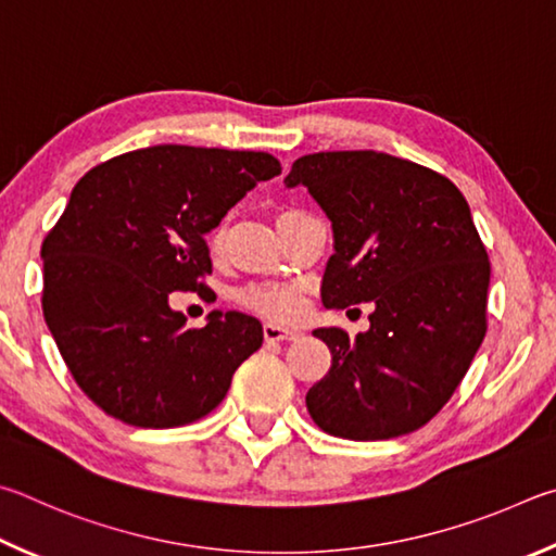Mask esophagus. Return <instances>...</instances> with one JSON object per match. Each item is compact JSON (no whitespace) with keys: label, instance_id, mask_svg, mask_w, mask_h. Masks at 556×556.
Here are the masks:
<instances>
[{"label":"esophagus","instance_id":"1","mask_svg":"<svg viewBox=\"0 0 556 556\" xmlns=\"http://www.w3.org/2000/svg\"><path fill=\"white\" fill-rule=\"evenodd\" d=\"M263 337L268 339V342H290V339H295L298 332L290 327L283 325H276V323H266L263 325Z\"/></svg>","mask_w":556,"mask_h":556}]
</instances>
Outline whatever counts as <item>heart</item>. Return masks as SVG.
<instances>
[{"label": "heart", "instance_id": "1", "mask_svg": "<svg viewBox=\"0 0 556 556\" xmlns=\"http://www.w3.org/2000/svg\"><path fill=\"white\" fill-rule=\"evenodd\" d=\"M237 300L268 319L286 323L303 309V293L293 283H249L237 290Z\"/></svg>", "mask_w": 556, "mask_h": 556}]
</instances>
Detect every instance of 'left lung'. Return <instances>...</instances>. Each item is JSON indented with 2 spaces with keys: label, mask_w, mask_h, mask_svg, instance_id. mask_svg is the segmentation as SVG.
<instances>
[{
  "label": "left lung",
  "mask_w": 556,
  "mask_h": 556,
  "mask_svg": "<svg viewBox=\"0 0 556 556\" xmlns=\"http://www.w3.org/2000/svg\"><path fill=\"white\" fill-rule=\"evenodd\" d=\"M303 185L332 222L323 305L371 303V327L349 339L319 327L332 368L307 391L317 427L356 442L420 430L442 410L485 337L489 253L452 180L378 151L298 159Z\"/></svg>",
  "instance_id": "1"
}]
</instances>
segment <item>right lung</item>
<instances>
[{
    "instance_id": "add662e5",
    "label": "right lung",
    "mask_w": 556,
    "mask_h": 556,
    "mask_svg": "<svg viewBox=\"0 0 556 556\" xmlns=\"http://www.w3.org/2000/svg\"><path fill=\"white\" fill-rule=\"evenodd\" d=\"M270 153L149 146L87 170L48 233L43 317L75 383L134 427H178L217 407L263 342L256 317L212 309L188 329L175 290H204V233L261 180Z\"/></svg>"
}]
</instances>
